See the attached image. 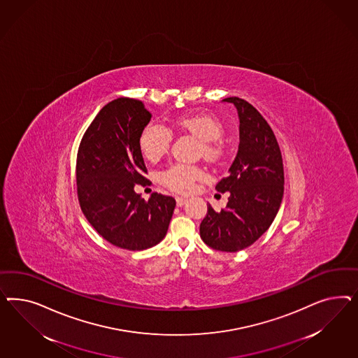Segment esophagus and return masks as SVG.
<instances>
[{
	"instance_id": "obj_1",
	"label": "esophagus",
	"mask_w": 358,
	"mask_h": 358,
	"mask_svg": "<svg viewBox=\"0 0 358 358\" xmlns=\"http://www.w3.org/2000/svg\"><path fill=\"white\" fill-rule=\"evenodd\" d=\"M176 203H177V206L182 207L185 203H186V199L182 198V196H177V198H176Z\"/></svg>"
}]
</instances>
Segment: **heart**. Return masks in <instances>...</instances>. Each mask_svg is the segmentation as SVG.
Instances as JSON below:
<instances>
[{
    "label": "heart",
    "mask_w": 358,
    "mask_h": 358,
    "mask_svg": "<svg viewBox=\"0 0 358 358\" xmlns=\"http://www.w3.org/2000/svg\"><path fill=\"white\" fill-rule=\"evenodd\" d=\"M174 127L178 130L189 132L201 141L199 153L202 157L215 163L223 153L222 135L223 124L220 120L210 114H192L180 117L174 122ZM173 139L169 129L159 123L147 124L139 135V147L143 156L150 162H157L164 156ZM160 182L177 193H187L192 190L196 180L202 178V172L190 165L185 164H171L159 174Z\"/></svg>",
    "instance_id": "heart-1"
}]
</instances>
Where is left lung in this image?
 <instances>
[{"mask_svg": "<svg viewBox=\"0 0 358 358\" xmlns=\"http://www.w3.org/2000/svg\"><path fill=\"white\" fill-rule=\"evenodd\" d=\"M223 101L238 108V151L229 174L215 186L229 193L227 206L215 211L208 205L199 234L213 250L238 252L271 227L281 205L285 177L281 150L269 123L245 99Z\"/></svg>", "mask_w": 358, "mask_h": 358, "instance_id": "1", "label": "left lung"}]
</instances>
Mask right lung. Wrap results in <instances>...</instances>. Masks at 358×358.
I'll return each mask as SVG.
<instances>
[{
    "label": "right lung",
    "instance_id": "1",
    "mask_svg": "<svg viewBox=\"0 0 358 358\" xmlns=\"http://www.w3.org/2000/svg\"><path fill=\"white\" fill-rule=\"evenodd\" d=\"M152 114L139 99L120 97L99 110L77 152L78 203L92 227L110 244L143 250L166 235L176 201L152 193L148 201L135 185L150 184L139 135Z\"/></svg>",
    "mask_w": 358,
    "mask_h": 358
}]
</instances>
